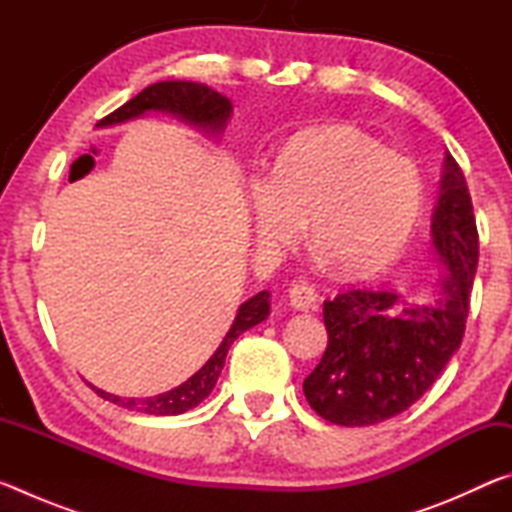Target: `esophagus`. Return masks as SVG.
Instances as JSON below:
<instances>
[{
  "mask_svg": "<svg viewBox=\"0 0 512 512\" xmlns=\"http://www.w3.org/2000/svg\"><path fill=\"white\" fill-rule=\"evenodd\" d=\"M316 300H318V293H316L314 287H311V284H307V282L291 284V289H289V305L293 309L309 311V309H314Z\"/></svg>",
  "mask_w": 512,
  "mask_h": 512,
  "instance_id": "esophagus-1",
  "label": "esophagus"
}]
</instances>
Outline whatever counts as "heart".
<instances>
[{"instance_id":"heart-1","label":"heart","mask_w":512,"mask_h":512,"mask_svg":"<svg viewBox=\"0 0 512 512\" xmlns=\"http://www.w3.org/2000/svg\"><path fill=\"white\" fill-rule=\"evenodd\" d=\"M424 205L411 158L352 126L296 133L275 155L271 178L250 180L257 244L280 250L307 228L339 273L368 277L402 253Z\"/></svg>"}]
</instances>
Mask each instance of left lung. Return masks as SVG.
Masks as SVG:
<instances>
[{
    "label": "left lung",
    "mask_w": 512,
    "mask_h": 512,
    "mask_svg": "<svg viewBox=\"0 0 512 512\" xmlns=\"http://www.w3.org/2000/svg\"><path fill=\"white\" fill-rule=\"evenodd\" d=\"M431 248L445 273L433 300L354 289L325 300L327 350L302 384L311 409L341 427L395 418L429 391L461 348L479 264V232L461 167L445 155Z\"/></svg>",
    "instance_id": "1"
}]
</instances>
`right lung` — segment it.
I'll return each instance as SVG.
<instances>
[{"label": "right lung", "instance_id": "obj_1", "mask_svg": "<svg viewBox=\"0 0 512 512\" xmlns=\"http://www.w3.org/2000/svg\"><path fill=\"white\" fill-rule=\"evenodd\" d=\"M146 112H164V115H171L180 121H185L192 128H198L205 135H221L228 126V119L232 115V103L228 97H223L221 92L207 88L205 83H194V81H160L153 83L149 88H144L137 97L126 101L124 106L110 112L108 117H103L97 128H108L124 124V121H131L146 115ZM271 314V293L259 291L257 296L246 300L244 305L237 309V316L232 320V327L225 334L219 348L207 359L205 366L194 372L192 377L183 384L171 388L167 393L153 395V397H119L101 391V388H94L103 400L112 404L124 406V409L131 411H142L149 415H178L185 413L194 406L201 404L207 395L212 393L216 386V379H219L225 357H228L230 345L235 343L246 329L255 327L262 323Z\"/></svg>", "mask_w": 512, "mask_h": 512}]
</instances>
